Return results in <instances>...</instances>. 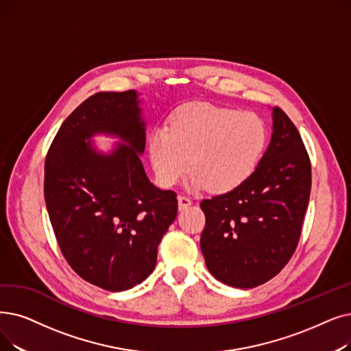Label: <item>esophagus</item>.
I'll return each mask as SVG.
<instances>
[{
	"label": "esophagus",
	"instance_id": "34e87169",
	"mask_svg": "<svg viewBox=\"0 0 351 351\" xmlns=\"http://www.w3.org/2000/svg\"><path fill=\"white\" fill-rule=\"evenodd\" d=\"M178 204H179V209H185V208L192 205V201L185 195H179L178 196Z\"/></svg>",
	"mask_w": 351,
	"mask_h": 351
}]
</instances>
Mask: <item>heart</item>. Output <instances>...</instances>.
Instances as JSON below:
<instances>
[{"label":"heart","mask_w":351,"mask_h":351,"mask_svg":"<svg viewBox=\"0 0 351 351\" xmlns=\"http://www.w3.org/2000/svg\"><path fill=\"white\" fill-rule=\"evenodd\" d=\"M267 138L265 125L255 114L199 103L179 110L169 129H155L149 154L165 186L176 184L191 163V189L210 186L215 192H228L254 173Z\"/></svg>","instance_id":"1"}]
</instances>
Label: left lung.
<instances>
[{"instance_id":"1","label":"left lung","mask_w":351,"mask_h":351,"mask_svg":"<svg viewBox=\"0 0 351 351\" xmlns=\"http://www.w3.org/2000/svg\"><path fill=\"white\" fill-rule=\"evenodd\" d=\"M311 163L289 117L272 109V134L254 173L204 199L201 250L209 272L235 288L269 281L293 256L310 201Z\"/></svg>"}]
</instances>
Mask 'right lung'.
<instances>
[{"mask_svg":"<svg viewBox=\"0 0 351 351\" xmlns=\"http://www.w3.org/2000/svg\"><path fill=\"white\" fill-rule=\"evenodd\" d=\"M134 90L90 96L58 129L45 158L44 199L69 265L87 282L126 291L155 269L158 245L175 221L173 191L143 169L146 123ZM116 135L109 154L90 142Z\"/></svg>","mask_w":351,"mask_h":351,"instance_id":"obj_1","label":"right lung"}]
</instances>
